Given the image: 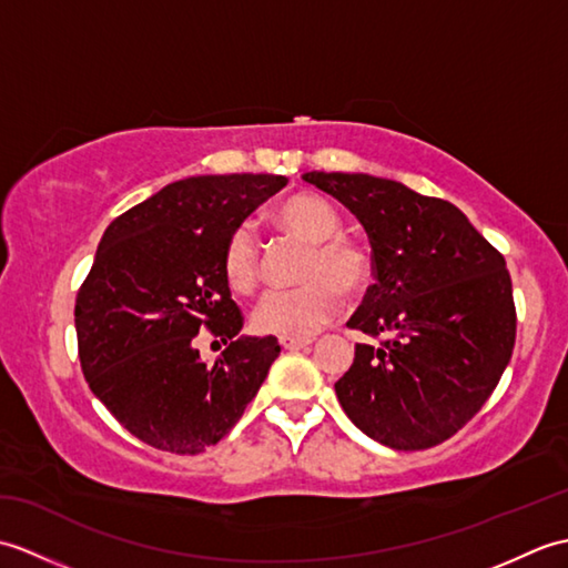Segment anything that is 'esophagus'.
Instances as JSON below:
<instances>
[{
    "label": "esophagus",
    "mask_w": 568,
    "mask_h": 568,
    "mask_svg": "<svg viewBox=\"0 0 568 568\" xmlns=\"http://www.w3.org/2000/svg\"><path fill=\"white\" fill-rule=\"evenodd\" d=\"M277 342H281V346L287 348V352H295V348H305L312 344L310 336H281Z\"/></svg>",
    "instance_id": "esophagus-1"
}]
</instances>
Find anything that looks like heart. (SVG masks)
<instances>
[{
  "instance_id": "heart-1",
  "label": "heart",
  "mask_w": 568,
  "mask_h": 568,
  "mask_svg": "<svg viewBox=\"0 0 568 568\" xmlns=\"http://www.w3.org/2000/svg\"><path fill=\"white\" fill-rule=\"evenodd\" d=\"M271 222L293 239L310 244L291 291L263 295L253 327L261 334L310 336L322 329L342 307V293L356 297L368 291L373 277L371 253L342 234V216L315 192H295L275 204ZM222 275L239 295H251L261 283V253L248 226H236L222 248Z\"/></svg>"
}]
</instances>
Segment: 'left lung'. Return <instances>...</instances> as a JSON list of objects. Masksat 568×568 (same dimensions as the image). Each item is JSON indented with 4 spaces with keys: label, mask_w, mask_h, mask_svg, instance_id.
<instances>
[{
    "label": "left lung",
    "mask_w": 568,
    "mask_h": 568,
    "mask_svg": "<svg viewBox=\"0 0 568 568\" xmlns=\"http://www.w3.org/2000/svg\"><path fill=\"white\" fill-rule=\"evenodd\" d=\"M356 214L373 283L348 320L381 344H356L334 383L354 425L390 449L454 437L510 364L517 315L503 253L452 202L364 173H305Z\"/></svg>",
    "instance_id": "8db88e82"
}]
</instances>
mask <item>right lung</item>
I'll return each instance as SVG.
<instances>
[{
	"label": "right lung",
	"instance_id": "1",
	"mask_svg": "<svg viewBox=\"0 0 568 568\" xmlns=\"http://www.w3.org/2000/svg\"><path fill=\"white\" fill-rule=\"evenodd\" d=\"M287 185L283 175H197L106 226L75 300L80 366L114 419L153 449L192 456L226 437L281 354L241 336L222 275L226 236ZM202 328L227 344L199 358Z\"/></svg>",
	"mask_w": 568,
	"mask_h": 568
}]
</instances>
